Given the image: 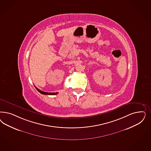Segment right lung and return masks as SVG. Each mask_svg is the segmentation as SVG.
Instances as JSON below:
<instances>
[{"mask_svg":"<svg viewBox=\"0 0 151 151\" xmlns=\"http://www.w3.org/2000/svg\"><path fill=\"white\" fill-rule=\"evenodd\" d=\"M35 88L37 89V90L39 92V93H40L41 94H45V95H55V94H57L58 92L56 93H48V92H43V91H41L40 90H39L38 88L35 87Z\"/></svg>","mask_w":151,"mask_h":151,"instance_id":"right-lung-1","label":"right lung"}]
</instances>
